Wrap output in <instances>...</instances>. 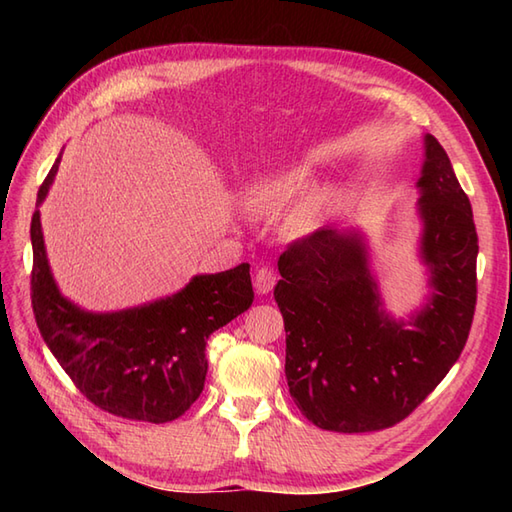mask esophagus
Listing matches in <instances>:
<instances>
[{"label": "esophagus", "instance_id": "1", "mask_svg": "<svg viewBox=\"0 0 512 512\" xmlns=\"http://www.w3.org/2000/svg\"><path fill=\"white\" fill-rule=\"evenodd\" d=\"M255 290L259 292V295H266V292H270L273 290V286H275V273L270 268H266V266H262V268H257L255 270Z\"/></svg>", "mask_w": 512, "mask_h": 512}]
</instances>
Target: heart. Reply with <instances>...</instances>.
Segmentation results:
<instances>
[{"label":"heart","mask_w":512,"mask_h":512,"mask_svg":"<svg viewBox=\"0 0 512 512\" xmlns=\"http://www.w3.org/2000/svg\"><path fill=\"white\" fill-rule=\"evenodd\" d=\"M314 178L306 167L279 169L253 180L244 191L246 206L259 215H277L292 209L303 199L310 197ZM303 202V201H302ZM304 203V202H303ZM325 198H311L290 215L288 231L292 235H306L319 222Z\"/></svg>","instance_id":"1"}]
</instances>
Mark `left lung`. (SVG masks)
Wrapping results in <instances>:
<instances>
[{
    "mask_svg": "<svg viewBox=\"0 0 512 512\" xmlns=\"http://www.w3.org/2000/svg\"><path fill=\"white\" fill-rule=\"evenodd\" d=\"M424 147L420 253L433 295L411 330L380 308L356 235L321 228L279 257L275 301L286 328L290 396L319 429L394 427L440 385L469 339L477 301L471 202L438 140L427 134Z\"/></svg>",
    "mask_w": 512,
    "mask_h": 512,
    "instance_id": "8db88e82",
    "label": "left lung"
}]
</instances>
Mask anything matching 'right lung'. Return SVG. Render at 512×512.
Instances as JSON below:
<instances>
[{"instance_id":"1","label":"right lung","mask_w":512,"mask_h":512,"mask_svg":"<svg viewBox=\"0 0 512 512\" xmlns=\"http://www.w3.org/2000/svg\"><path fill=\"white\" fill-rule=\"evenodd\" d=\"M61 158L39 187L43 202ZM30 299L37 328L63 372L92 405L136 422H171L204 389L206 339L253 303L250 264L198 275L178 295L134 310L92 314L61 297L32 213Z\"/></svg>"}]
</instances>
